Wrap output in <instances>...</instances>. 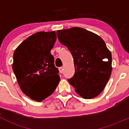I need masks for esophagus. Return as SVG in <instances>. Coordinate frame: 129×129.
<instances>
[{"mask_svg": "<svg viewBox=\"0 0 129 129\" xmlns=\"http://www.w3.org/2000/svg\"><path fill=\"white\" fill-rule=\"evenodd\" d=\"M63 69L62 67H60L59 68H58V71H59V72L60 73V74H62V73L63 72Z\"/></svg>", "mask_w": 129, "mask_h": 129, "instance_id": "obj_1", "label": "esophagus"}]
</instances>
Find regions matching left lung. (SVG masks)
Returning a JSON list of instances; mask_svg holds the SVG:
<instances>
[{
    "label": "left lung",
    "instance_id": "obj_1",
    "mask_svg": "<svg viewBox=\"0 0 129 129\" xmlns=\"http://www.w3.org/2000/svg\"><path fill=\"white\" fill-rule=\"evenodd\" d=\"M57 35L74 58L75 74L69 82L82 98L97 97L112 72V55L105 42L95 34L80 27L57 30Z\"/></svg>",
    "mask_w": 129,
    "mask_h": 129
}]
</instances>
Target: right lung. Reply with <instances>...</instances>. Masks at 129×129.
I'll list each match as a JSON object with an SVG mask.
<instances>
[{
    "label": "right lung",
    "instance_id": "right-lung-1",
    "mask_svg": "<svg viewBox=\"0 0 129 129\" xmlns=\"http://www.w3.org/2000/svg\"><path fill=\"white\" fill-rule=\"evenodd\" d=\"M56 34L39 32L23 41L15 49L12 69L22 92L31 99L40 102L55 90L60 81L50 50Z\"/></svg>",
    "mask_w": 129,
    "mask_h": 129
}]
</instances>
